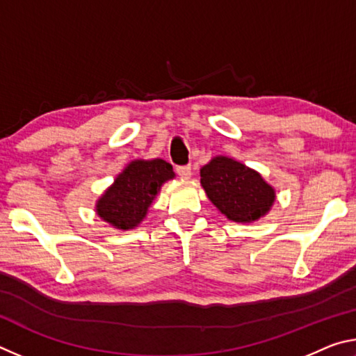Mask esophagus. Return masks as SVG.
<instances>
[{"instance_id":"1","label":"esophagus","mask_w":356,"mask_h":356,"mask_svg":"<svg viewBox=\"0 0 356 356\" xmlns=\"http://www.w3.org/2000/svg\"><path fill=\"white\" fill-rule=\"evenodd\" d=\"M176 172L179 174L182 179H190L191 177V166L190 165H185V166H177L176 168Z\"/></svg>"}]
</instances>
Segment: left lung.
<instances>
[{
  "label": "left lung",
  "instance_id": "1",
  "mask_svg": "<svg viewBox=\"0 0 356 356\" xmlns=\"http://www.w3.org/2000/svg\"><path fill=\"white\" fill-rule=\"evenodd\" d=\"M201 184L213 206L232 221H256L275 201V190L261 174L226 156H215L202 168Z\"/></svg>",
  "mask_w": 356,
  "mask_h": 356
}]
</instances>
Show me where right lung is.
I'll return each instance as SVG.
<instances>
[{"label": "right lung", "instance_id": "add662e5", "mask_svg": "<svg viewBox=\"0 0 356 356\" xmlns=\"http://www.w3.org/2000/svg\"><path fill=\"white\" fill-rule=\"evenodd\" d=\"M172 177V166L165 160L131 161L99 200V216L124 231L135 227L144 218L161 184Z\"/></svg>", "mask_w": 356, "mask_h": 356}]
</instances>
